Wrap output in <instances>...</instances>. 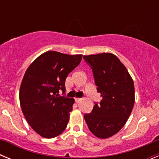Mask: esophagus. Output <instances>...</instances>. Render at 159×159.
<instances>
[{
    "label": "esophagus",
    "instance_id": "1",
    "mask_svg": "<svg viewBox=\"0 0 159 159\" xmlns=\"http://www.w3.org/2000/svg\"><path fill=\"white\" fill-rule=\"evenodd\" d=\"M75 101L76 103H79L81 101V99H80V98H75Z\"/></svg>",
    "mask_w": 159,
    "mask_h": 159
}]
</instances>
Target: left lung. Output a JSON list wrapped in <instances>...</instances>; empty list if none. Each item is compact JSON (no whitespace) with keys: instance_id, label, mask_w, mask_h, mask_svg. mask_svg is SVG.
<instances>
[{"instance_id":"left-lung-1","label":"left lung","mask_w":159,"mask_h":159,"mask_svg":"<svg viewBox=\"0 0 159 159\" xmlns=\"http://www.w3.org/2000/svg\"><path fill=\"white\" fill-rule=\"evenodd\" d=\"M92 69L97 92L102 100L90 114L84 115L89 130L99 139H107L121 130L134 103V82L126 67L111 53L84 57Z\"/></svg>"}]
</instances>
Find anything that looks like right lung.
<instances>
[{
    "label": "right lung",
    "mask_w": 159,
    "mask_h": 159,
    "mask_svg": "<svg viewBox=\"0 0 159 159\" xmlns=\"http://www.w3.org/2000/svg\"><path fill=\"white\" fill-rule=\"evenodd\" d=\"M82 55L48 51L30 64L20 88V102L25 119L35 131L52 139L65 130L74 99L65 93V80L80 64Z\"/></svg>",
    "instance_id": "1"
}]
</instances>
